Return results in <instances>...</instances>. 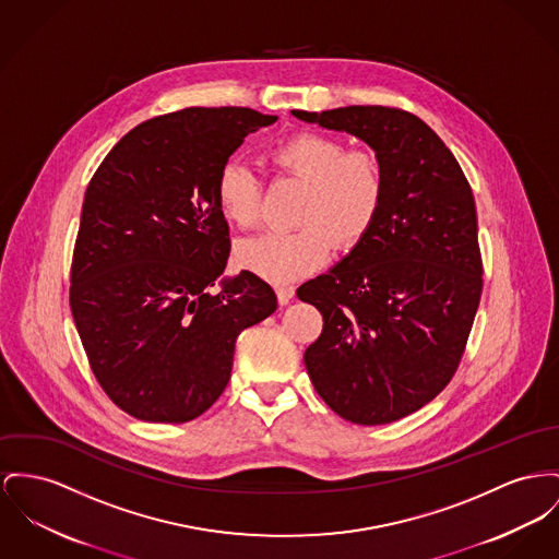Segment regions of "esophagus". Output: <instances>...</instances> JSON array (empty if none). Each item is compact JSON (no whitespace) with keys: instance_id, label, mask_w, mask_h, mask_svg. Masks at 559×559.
I'll use <instances>...</instances> for the list:
<instances>
[{"instance_id":"obj_1","label":"esophagus","mask_w":559,"mask_h":559,"mask_svg":"<svg viewBox=\"0 0 559 559\" xmlns=\"http://www.w3.org/2000/svg\"><path fill=\"white\" fill-rule=\"evenodd\" d=\"M275 293H277V300H280L282 307L288 305L290 298L295 297V288H293V286H277Z\"/></svg>"}]
</instances>
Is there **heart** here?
Segmentation results:
<instances>
[{
    "mask_svg": "<svg viewBox=\"0 0 559 559\" xmlns=\"http://www.w3.org/2000/svg\"><path fill=\"white\" fill-rule=\"evenodd\" d=\"M271 163L307 182L293 233H264L237 248V262L273 284H290L322 269L333 248L349 252L377 223L385 197L381 158L372 150H347L333 135L302 131L282 140ZM216 205L226 223L252 230L261 224L262 180L241 160H226L216 178Z\"/></svg>",
    "mask_w": 559,
    "mask_h": 559,
    "instance_id": "obj_1",
    "label": "heart"
}]
</instances>
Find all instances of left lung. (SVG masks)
<instances>
[{
    "label": "left lung",
    "instance_id": "left-lung-1",
    "mask_svg": "<svg viewBox=\"0 0 559 559\" xmlns=\"http://www.w3.org/2000/svg\"><path fill=\"white\" fill-rule=\"evenodd\" d=\"M381 158L385 197L367 239L297 297L324 318L305 367L347 421L379 426L428 405L460 365L484 288L473 190L443 140L385 106L293 110Z\"/></svg>",
    "mask_w": 559,
    "mask_h": 559
}]
</instances>
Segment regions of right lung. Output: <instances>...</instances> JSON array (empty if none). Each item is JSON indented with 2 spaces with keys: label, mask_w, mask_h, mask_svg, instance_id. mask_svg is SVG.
Returning a JSON list of instances; mask_svg holds the SVG:
<instances>
[{
  "label": "right lung",
  "mask_w": 559,
  "mask_h": 559,
  "mask_svg": "<svg viewBox=\"0 0 559 559\" xmlns=\"http://www.w3.org/2000/svg\"><path fill=\"white\" fill-rule=\"evenodd\" d=\"M275 120L250 108L150 118L86 188L72 316L99 385L138 419L182 424L210 409L230 379L239 333L277 309L259 275L221 280L230 239L214 194L228 156Z\"/></svg>",
  "instance_id": "add662e5"
}]
</instances>
